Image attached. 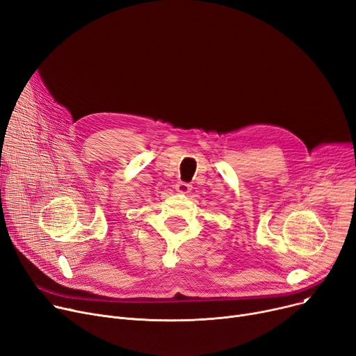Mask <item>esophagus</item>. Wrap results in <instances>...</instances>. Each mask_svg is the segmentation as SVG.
Segmentation results:
<instances>
[{
    "mask_svg": "<svg viewBox=\"0 0 356 356\" xmlns=\"http://www.w3.org/2000/svg\"><path fill=\"white\" fill-rule=\"evenodd\" d=\"M175 190H177L179 194H186L188 191L191 190V185H190V184H186V182L179 181V182L175 185Z\"/></svg>",
    "mask_w": 356,
    "mask_h": 356,
    "instance_id": "esophagus-1",
    "label": "esophagus"
}]
</instances>
